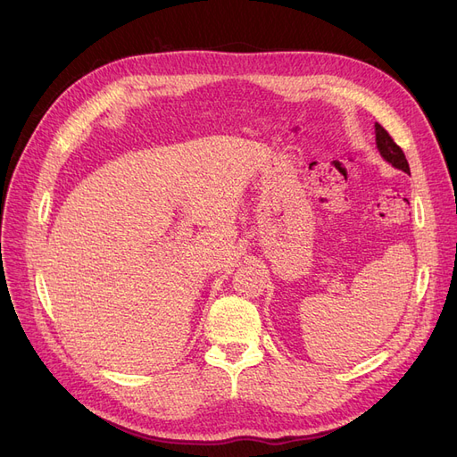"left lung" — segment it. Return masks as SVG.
Instances as JSON below:
<instances>
[{"label":"left lung","mask_w":457,"mask_h":457,"mask_svg":"<svg viewBox=\"0 0 457 457\" xmlns=\"http://www.w3.org/2000/svg\"><path fill=\"white\" fill-rule=\"evenodd\" d=\"M376 143H378V148L381 152V156L389 162L393 168L404 171V173H410V165H408V160L404 156L403 148H400L393 137L389 135V131H386L385 128H381L379 123H376Z\"/></svg>","instance_id":"8db88e82"}]
</instances>
